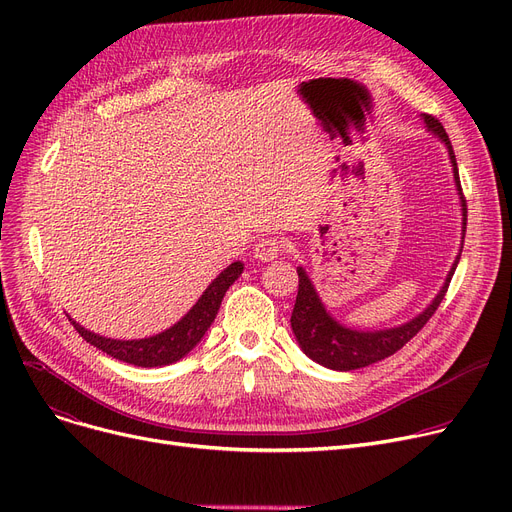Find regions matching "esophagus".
<instances>
[{
	"mask_svg": "<svg viewBox=\"0 0 512 512\" xmlns=\"http://www.w3.org/2000/svg\"><path fill=\"white\" fill-rule=\"evenodd\" d=\"M253 251L259 261H274L284 251V242L274 236H263L255 242Z\"/></svg>",
	"mask_w": 512,
	"mask_h": 512,
	"instance_id": "34e87169",
	"label": "esophagus"
}]
</instances>
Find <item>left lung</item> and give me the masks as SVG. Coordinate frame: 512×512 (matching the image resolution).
<instances>
[{"instance_id":"8db88e82","label":"left lung","mask_w":512,"mask_h":512,"mask_svg":"<svg viewBox=\"0 0 512 512\" xmlns=\"http://www.w3.org/2000/svg\"><path fill=\"white\" fill-rule=\"evenodd\" d=\"M423 122H425L427 130L434 132L448 149L454 184H456V191H459V199H461V211H463V236L461 238L465 240L467 203L463 197L459 168H456V157H454L450 139H448L444 126L440 124V120H436L434 116L423 114ZM461 251H463V247L459 249V255H456L450 272L444 280V286L436 294V299L429 303L417 317H413L411 321H407V324L396 326V328L365 330V332L355 330V328H346L344 324H340V321H336L330 315L326 305L321 303L311 278L305 272V267L299 265L297 267L299 294H297V303H294V309H292L290 326H292L294 336H297L299 346L303 348V353L309 359H313L315 363L324 365L328 369H336V371H351V369L367 367L371 363H378V361L394 355L427 324L429 317H432L436 313V309L440 307L444 294L448 290V284L452 280V274L456 270V265H459Z\"/></svg>"}]
</instances>
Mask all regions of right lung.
Segmentation results:
<instances>
[{
    "mask_svg": "<svg viewBox=\"0 0 512 512\" xmlns=\"http://www.w3.org/2000/svg\"><path fill=\"white\" fill-rule=\"evenodd\" d=\"M242 270H245V263H230L226 270L205 288V292L191 307V311H188L180 321H176L172 328L149 338L114 340L85 330L83 326L76 324L74 319H70V324L89 344L97 346L99 351L118 361L137 367H164L186 357L201 342L207 328L213 324L215 315H218L226 290L238 280Z\"/></svg>",
    "mask_w": 512,
    "mask_h": 512,
    "instance_id": "add662e5",
    "label": "right lung"
}]
</instances>
